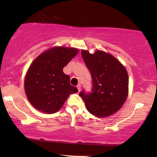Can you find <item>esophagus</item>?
Masks as SVG:
<instances>
[{
	"mask_svg": "<svg viewBox=\"0 0 157 157\" xmlns=\"http://www.w3.org/2000/svg\"><path fill=\"white\" fill-rule=\"evenodd\" d=\"M77 89H78V92L81 91V84H78L77 85Z\"/></svg>",
	"mask_w": 157,
	"mask_h": 157,
	"instance_id": "34e87169",
	"label": "esophagus"
}]
</instances>
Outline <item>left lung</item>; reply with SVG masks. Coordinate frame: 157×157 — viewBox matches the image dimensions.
<instances>
[{"mask_svg": "<svg viewBox=\"0 0 157 157\" xmlns=\"http://www.w3.org/2000/svg\"><path fill=\"white\" fill-rule=\"evenodd\" d=\"M81 54L91 72L92 91L80 92L88 111L97 117H107L119 111L128 92L126 68L112 55L96 50L91 54L82 50Z\"/></svg>", "mask_w": 157, "mask_h": 157, "instance_id": "8db88e82", "label": "left lung"}]
</instances>
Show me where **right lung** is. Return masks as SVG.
I'll return each instance as SVG.
<instances>
[{"instance_id": "add662e5", "label": "right lung", "mask_w": 157, "mask_h": 157, "mask_svg": "<svg viewBox=\"0 0 157 157\" xmlns=\"http://www.w3.org/2000/svg\"><path fill=\"white\" fill-rule=\"evenodd\" d=\"M75 48L56 46L38 56L25 75V92L34 108L46 113L57 112L71 94L77 93L63 68L76 56Z\"/></svg>"}]
</instances>
